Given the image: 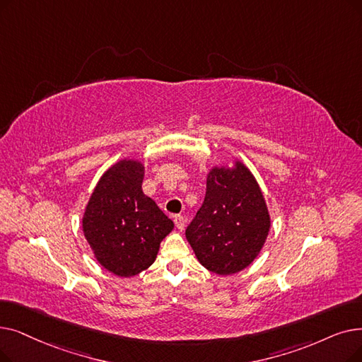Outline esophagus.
<instances>
[{"instance_id": "obj_1", "label": "esophagus", "mask_w": 362, "mask_h": 362, "mask_svg": "<svg viewBox=\"0 0 362 362\" xmlns=\"http://www.w3.org/2000/svg\"><path fill=\"white\" fill-rule=\"evenodd\" d=\"M175 225H176V228L179 229V230H183L185 229V218H183V216H175Z\"/></svg>"}]
</instances>
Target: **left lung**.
I'll use <instances>...</instances> for the list:
<instances>
[{"instance_id":"left-lung-1","label":"left lung","mask_w":362,"mask_h":362,"mask_svg":"<svg viewBox=\"0 0 362 362\" xmlns=\"http://www.w3.org/2000/svg\"><path fill=\"white\" fill-rule=\"evenodd\" d=\"M207 175L206 198L186 229L198 262L217 275H233L255 262L271 229V214L253 173L240 160Z\"/></svg>"}]
</instances>
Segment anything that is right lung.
<instances>
[{
	"instance_id": "add662e5",
	"label": "right lung",
	"mask_w": 362,
	"mask_h": 362,
	"mask_svg": "<svg viewBox=\"0 0 362 362\" xmlns=\"http://www.w3.org/2000/svg\"><path fill=\"white\" fill-rule=\"evenodd\" d=\"M145 165L124 158L94 187L83 216V232L94 257L119 278L148 269L175 223L142 191Z\"/></svg>"
}]
</instances>
